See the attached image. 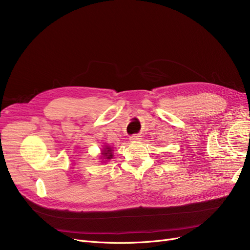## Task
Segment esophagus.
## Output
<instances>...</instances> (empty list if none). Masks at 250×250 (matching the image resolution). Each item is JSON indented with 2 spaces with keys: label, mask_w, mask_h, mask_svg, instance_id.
Returning a JSON list of instances; mask_svg holds the SVG:
<instances>
[{
  "label": "esophagus",
  "mask_w": 250,
  "mask_h": 250,
  "mask_svg": "<svg viewBox=\"0 0 250 250\" xmlns=\"http://www.w3.org/2000/svg\"><path fill=\"white\" fill-rule=\"evenodd\" d=\"M129 139H130L131 142H138V141H141V139H142V135L133 134V135H131L130 137H129Z\"/></svg>",
  "instance_id": "1"
}]
</instances>
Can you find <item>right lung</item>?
Wrapping results in <instances>:
<instances>
[{
  "label": "right lung",
  "mask_w": 250,
  "mask_h": 250,
  "mask_svg": "<svg viewBox=\"0 0 250 250\" xmlns=\"http://www.w3.org/2000/svg\"><path fill=\"white\" fill-rule=\"evenodd\" d=\"M104 159H111L112 157H113V155H112V149H111V147H105L104 149Z\"/></svg>",
  "instance_id": "1"
}]
</instances>
